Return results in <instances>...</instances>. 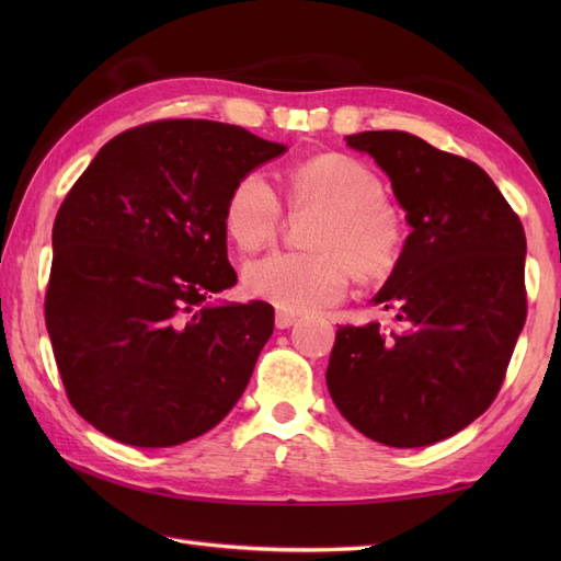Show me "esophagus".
I'll list each match as a JSON object with an SVG mask.
<instances>
[{
  "instance_id": "obj_1",
  "label": "esophagus",
  "mask_w": 561,
  "mask_h": 561,
  "mask_svg": "<svg viewBox=\"0 0 561 561\" xmlns=\"http://www.w3.org/2000/svg\"><path fill=\"white\" fill-rule=\"evenodd\" d=\"M294 323H296V316L289 311H277V318H274V325H277L279 330H287Z\"/></svg>"
}]
</instances>
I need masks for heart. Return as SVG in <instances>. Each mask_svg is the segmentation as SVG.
Wrapping results in <instances>:
<instances>
[{
	"label": "heart",
	"mask_w": 561,
	"mask_h": 561,
	"mask_svg": "<svg viewBox=\"0 0 561 561\" xmlns=\"http://www.w3.org/2000/svg\"><path fill=\"white\" fill-rule=\"evenodd\" d=\"M294 207L323 209L311 231V253H272L250 262L245 289L282 311H318L342 301L352 272L383 277L400 260L404 221L383 197L374 169L347 153H323L296 165L287 178ZM282 199L265 173L238 178L224 205V231L236 248L253 253L279 231Z\"/></svg>",
	"instance_id": "1"
}]
</instances>
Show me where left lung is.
Here are the masks:
<instances>
[{"label": "left lung", "instance_id": "1", "mask_svg": "<svg viewBox=\"0 0 561 561\" xmlns=\"http://www.w3.org/2000/svg\"><path fill=\"white\" fill-rule=\"evenodd\" d=\"M412 233L374 304L396 325H340L328 390L344 420L392 448L444 440L490 408L526 323V233L478 163L408 133H359Z\"/></svg>", "mask_w": 561, "mask_h": 561}]
</instances>
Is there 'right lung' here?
Instances as JSON below:
<instances>
[{
    "label": "right lung",
    "instance_id": "1",
    "mask_svg": "<svg viewBox=\"0 0 561 561\" xmlns=\"http://www.w3.org/2000/svg\"><path fill=\"white\" fill-rule=\"evenodd\" d=\"M284 151L238 125L153 121L113 137L71 185L53 226L45 325L71 408L105 436L185 444L243 396L274 308L207 301L238 279L226 197Z\"/></svg>",
    "mask_w": 561,
    "mask_h": 561
}]
</instances>
